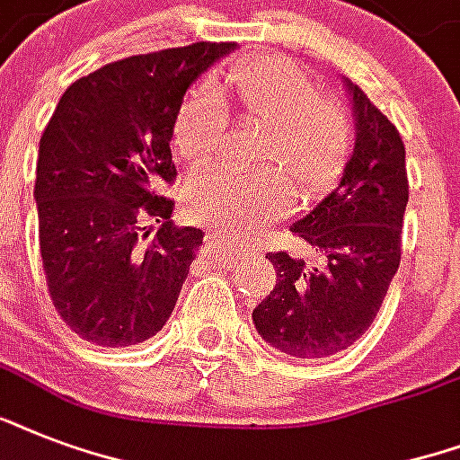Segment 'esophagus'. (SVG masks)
<instances>
[{"instance_id": "34e87169", "label": "esophagus", "mask_w": 460, "mask_h": 460, "mask_svg": "<svg viewBox=\"0 0 460 460\" xmlns=\"http://www.w3.org/2000/svg\"><path fill=\"white\" fill-rule=\"evenodd\" d=\"M209 245H212V255H215L219 262H229V265H234V255H231L226 248H222V243H219L215 236L209 238Z\"/></svg>"}]
</instances>
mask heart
Returning a JSON list of instances; mask_svg holds the SVG:
<instances>
[{"label":"heart","instance_id":"b5f03b06","mask_svg":"<svg viewBox=\"0 0 460 460\" xmlns=\"http://www.w3.org/2000/svg\"><path fill=\"white\" fill-rule=\"evenodd\" d=\"M224 85L234 93L248 126L265 128L258 159L287 166L303 186L327 181L339 166L349 124L339 104L322 100L314 81L298 64L281 57H260L231 68ZM226 128V107L215 88L188 93L173 119V150L190 166L215 157ZM294 205V183L284 169L229 173L209 172L190 181L188 215L229 238H245L258 224Z\"/></svg>","mask_w":460,"mask_h":460}]
</instances>
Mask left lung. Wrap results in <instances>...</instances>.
<instances>
[{"label": "left lung", "instance_id": "8db88e82", "mask_svg": "<svg viewBox=\"0 0 460 460\" xmlns=\"http://www.w3.org/2000/svg\"><path fill=\"white\" fill-rule=\"evenodd\" d=\"M356 140L341 179L291 224L324 258L322 267L270 252L272 294L252 310V324L272 349L294 358H327L370 329L401 262L408 205L406 147L396 126L343 78Z\"/></svg>", "mask_w": 460, "mask_h": 460}]
</instances>
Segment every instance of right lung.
Wrapping results in <instances>:
<instances>
[{"label": "right lung", "mask_w": 460, "mask_h": 460, "mask_svg": "<svg viewBox=\"0 0 460 460\" xmlns=\"http://www.w3.org/2000/svg\"><path fill=\"white\" fill-rule=\"evenodd\" d=\"M231 42H195L107 64L68 85L40 138V255L61 320L97 346L164 327L202 245L172 222V128L186 90ZM158 224L150 242L149 222Z\"/></svg>", "instance_id": "1"}]
</instances>
